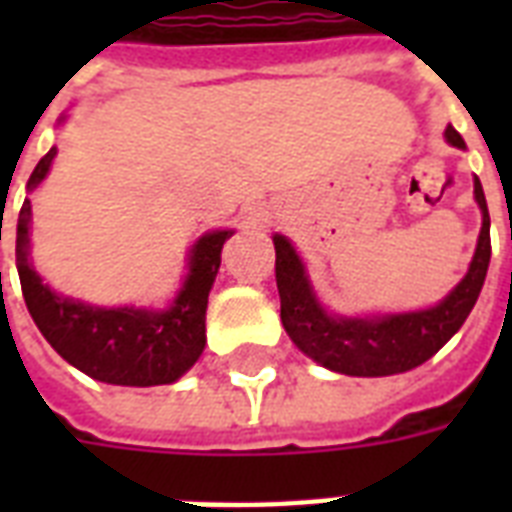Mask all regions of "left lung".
<instances>
[{
  "instance_id": "1",
  "label": "left lung",
  "mask_w": 512,
  "mask_h": 512,
  "mask_svg": "<svg viewBox=\"0 0 512 512\" xmlns=\"http://www.w3.org/2000/svg\"><path fill=\"white\" fill-rule=\"evenodd\" d=\"M446 140L454 148H465V140L452 124L446 127ZM481 207V236L476 255L465 279L428 311L388 313L366 319H342L324 311L313 295L303 260L287 236H273L276 247V287L281 297V324L297 348L316 364L350 377H388L409 372L436 356L452 335L465 324L484 287L492 239H489V209L481 180L473 183Z\"/></svg>"
}]
</instances>
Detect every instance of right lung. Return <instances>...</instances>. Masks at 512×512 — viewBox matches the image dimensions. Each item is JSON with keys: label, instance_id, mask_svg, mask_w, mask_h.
Listing matches in <instances>:
<instances>
[{"label": "right lung", "instance_id": "obj_1", "mask_svg": "<svg viewBox=\"0 0 512 512\" xmlns=\"http://www.w3.org/2000/svg\"><path fill=\"white\" fill-rule=\"evenodd\" d=\"M58 154L52 146L39 159L36 170L28 177V191L42 183L50 164ZM31 201H23L18 215V276L23 300L31 319L66 358L92 380L108 385H132V388H151V385H170L180 380L204 350V319H207L209 289L215 284L220 268V252L225 239L233 231L204 233L193 244L188 255V276L183 289L177 292L175 303L167 311H146V308H95L71 297L55 295L42 284L39 273L28 263L31 239Z\"/></svg>", "mask_w": 512, "mask_h": 512}]
</instances>
